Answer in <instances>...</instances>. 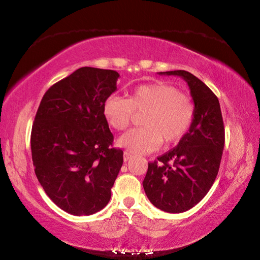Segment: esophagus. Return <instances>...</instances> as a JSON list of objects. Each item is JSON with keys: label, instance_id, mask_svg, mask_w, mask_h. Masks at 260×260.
Listing matches in <instances>:
<instances>
[{"label": "esophagus", "instance_id": "1", "mask_svg": "<svg viewBox=\"0 0 260 260\" xmlns=\"http://www.w3.org/2000/svg\"><path fill=\"white\" fill-rule=\"evenodd\" d=\"M132 157H133V156H132V153L127 152V151L124 152V160H125V161H128Z\"/></svg>", "mask_w": 260, "mask_h": 260}]
</instances>
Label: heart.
Returning a JSON list of instances; mask_svg holds the SVG:
<instances>
[{"label":"heart","instance_id":"1","mask_svg":"<svg viewBox=\"0 0 260 260\" xmlns=\"http://www.w3.org/2000/svg\"><path fill=\"white\" fill-rule=\"evenodd\" d=\"M143 113L142 127L119 138L118 144L135 153H148L178 143L188 133L195 119V104L177 87L162 81L135 87L128 99L110 95L103 103V116L116 131H125L134 114Z\"/></svg>","mask_w":260,"mask_h":260}]
</instances>
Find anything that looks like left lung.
Here are the masks:
<instances>
[{
  "label": "left lung",
  "instance_id": "1",
  "mask_svg": "<svg viewBox=\"0 0 260 260\" xmlns=\"http://www.w3.org/2000/svg\"><path fill=\"white\" fill-rule=\"evenodd\" d=\"M159 74L181 77L188 83L195 119L177 147L148 162L142 184L157 209L180 213L200 203L212 187L221 161L225 128L219 100L203 81L183 70Z\"/></svg>",
  "mask_w": 260,
  "mask_h": 260
}]
</instances>
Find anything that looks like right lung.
<instances>
[{
  "instance_id": "right-lung-1",
  "label": "right lung",
  "mask_w": 260,
  "mask_h": 260,
  "mask_svg": "<svg viewBox=\"0 0 260 260\" xmlns=\"http://www.w3.org/2000/svg\"><path fill=\"white\" fill-rule=\"evenodd\" d=\"M119 73L80 68L46 91L35 114L30 149L34 171L49 199L73 215L99 212L111 199L122 166L121 149L103 116Z\"/></svg>"
}]
</instances>
